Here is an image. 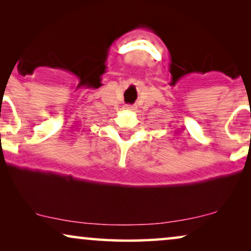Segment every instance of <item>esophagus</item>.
Instances as JSON below:
<instances>
[{"label":"esophagus","mask_w":251,"mask_h":251,"mask_svg":"<svg viewBox=\"0 0 251 251\" xmlns=\"http://www.w3.org/2000/svg\"><path fill=\"white\" fill-rule=\"evenodd\" d=\"M126 109H128V111H135L136 107L133 105H126Z\"/></svg>","instance_id":"obj_1"}]
</instances>
